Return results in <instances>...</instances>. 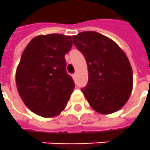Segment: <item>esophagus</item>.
<instances>
[{
  "mask_svg": "<svg viewBox=\"0 0 150 150\" xmlns=\"http://www.w3.org/2000/svg\"><path fill=\"white\" fill-rule=\"evenodd\" d=\"M76 77H77V75H76L75 73H74V74H73V75H72V77H73V79H75V78H76Z\"/></svg>",
  "mask_w": 150,
  "mask_h": 150,
  "instance_id": "34e87169",
  "label": "esophagus"
}]
</instances>
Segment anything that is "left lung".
Returning a JSON list of instances; mask_svg holds the SVG:
<instances>
[{"mask_svg": "<svg viewBox=\"0 0 150 150\" xmlns=\"http://www.w3.org/2000/svg\"><path fill=\"white\" fill-rule=\"evenodd\" d=\"M87 64L88 82L82 91L92 109L111 114L127 102L133 87V72L126 54L110 38L95 31L73 35Z\"/></svg>", "mask_w": 150, "mask_h": 150, "instance_id": "1", "label": "left lung"}]
</instances>
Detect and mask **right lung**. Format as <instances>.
Instances as JSON below:
<instances>
[{
	"label": "right lung",
	"mask_w": 150,
	"mask_h": 150,
	"mask_svg": "<svg viewBox=\"0 0 150 150\" xmlns=\"http://www.w3.org/2000/svg\"><path fill=\"white\" fill-rule=\"evenodd\" d=\"M72 45L71 36L38 35L21 55L16 73L17 90L26 106L36 115L54 117L66 107L75 87L64 59Z\"/></svg>",
	"instance_id": "add662e5"
}]
</instances>
